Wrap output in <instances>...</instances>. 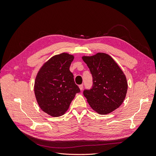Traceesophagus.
Instances as JSON below:
<instances>
[{"label":"esophagus","instance_id":"obj_1","mask_svg":"<svg viewBox=\"0 0 156 156\" xmlns=\"http://www.w3.org/2000/svg\"><path fill=\"white\" fill-rule=\"evenodd\" d=\"M79 89H80V90L82 91V90H83V85H82V84L79 85Z\"/></svg>","mask_w":156,"mask_h":156}]
</instances>
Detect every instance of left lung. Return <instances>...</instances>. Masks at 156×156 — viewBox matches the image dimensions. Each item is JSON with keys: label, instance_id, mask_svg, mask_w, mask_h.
I'll return each instance as SVG.
<instances>
[{"label": "left lung", "instance_id": "1", "mask_svg": "<svg viewBox=\"0 0 156 156\" xmlns=\"http://www.w3.org/2000/svg\"><path fill=\"white\" fill-rule=\"evenodd\" d=\"M82 59L93 76V87L84 91L89 105L101 115L112 112L122 105L126 96L128 82L124 72L106 53L83 56Z\"/></svg>", "mask_w": 156, "mask_h": 156}]
</instances>
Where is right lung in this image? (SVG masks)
<instances>
[{
  "label": "right lung",
  "instance_id": "add662e5",
  "mask_svg": "<svg viewBox=\"0 0 156 156\" xmlns=\"http://www.w3.org/2000/svg\"><path fill=\"white\" fill-rule=\"evenodd\" d=\"M73 59V55L66 53L52 56L36 76V100L43 112L52 117L65 114L76 93L80 92L69 69Z\"/></svg>",
  "mask_w": 156,
  "mask_h": 156
}]
</instances>
